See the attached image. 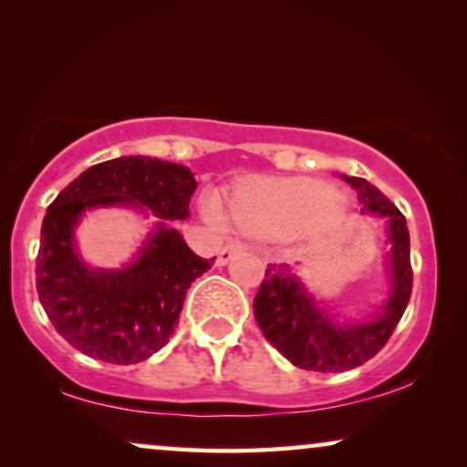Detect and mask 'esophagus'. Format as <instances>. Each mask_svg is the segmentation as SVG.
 <instances>
[{
	"instance_id": "esophagus-1",
	"label": "esophagus",
	"mask_w": 467,
	"mask_h": 467,
	"mask_svg": "<svg viewBox=\"0 0 467 467\" xmlns=\"http://www.w3.org/2000/svg\"><path fill=\"white\" fill-rule=\"evenodd\" d=\"M246 251V246L242 244V242H229V244H225L221 248V253H219V259H216V264L219 265H227L229 261H232L235 254H240V253H244Z\"/></svg>"
}]
</instances>
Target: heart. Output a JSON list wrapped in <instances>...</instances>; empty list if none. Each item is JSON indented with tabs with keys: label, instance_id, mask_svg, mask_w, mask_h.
Listing matches in <instances>:
<instances>
[{
	"label": "heart",
	"instance_id": "heart-1",
	"mask_svg": "<svg viewBox=\"0 0 467 467\" xmlns=\"http://www.w3.org/2000/svg\"><path fill=\"white\" fill-rule=\"evenodd\" d=\"M203 210L216 225L225 221L214 197H208ZM229 210L232 219L246 232L321 235L347 221L348 197L318 178H270L235 189Z\"/></svg>",
	"mask_w": 467,
	"mask_h": 467
}]
</instances>
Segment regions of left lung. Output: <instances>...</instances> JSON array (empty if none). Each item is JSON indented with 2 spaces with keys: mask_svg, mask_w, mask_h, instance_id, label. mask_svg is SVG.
Listing matches in <instances>:
<instances>
[{
  "mask_svg": "<svg viewBox=\"0 0 467 467\" xmlns=\"http://www.w3.org/2000/svg\"><path fill=\"white\" fill-rule=\"evenodd\" d=\"M342 178L359 193L361 213L379 214L387 221L391 242L387 259L391 289L387 302L366 321H337L291 272V265L270 264L253 304L267 342L293 366L323 374L344 372L372 359L398 327L412 293L410 235L404 214L366 178Z\"/></svg>",
  "mask_w": 467,
  "mask_h": 467,
  "instance_id": "obj_1",
  "label": "left lung"
}]
</instances>
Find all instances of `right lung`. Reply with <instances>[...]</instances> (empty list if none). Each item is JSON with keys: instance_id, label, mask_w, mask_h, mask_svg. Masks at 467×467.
<instances>
[{"instance_id": "add662e5", "label": "right lung", "mask_w": 467, "mask_h": 467, "mask_svg": "<svg viewBox=\"0 0 467 467\" xmlns=\"http://www.w3.org/2000/svg\"><path fill=\"white\" fill-rule=\"evenodd\" d=\"M197 182L189 168L152 157L98 163L67 184L42 221L36 286L57 334L93 359L131 366L149 359L174 334L184 296L213 267L191 251L171 221L189 216ZM131 205L160 221L130 265L88 268L75 248L87 209Z\"/></svg>"}]
</instances>
